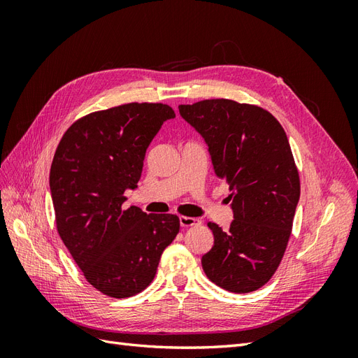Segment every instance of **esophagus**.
Segmentation results:
<instances>
[{"instance_id": "1", "label": "esophagus", "mask_w": 358, "mask_h": 358, "mask_svg": "<svg viewBox=\"0 0 358 358\" xmlns=\"http://www.w3.org/2000/svg\"><path fill=\"white\" fill-rule=\"evenodd\" d=\"M179 222H180V227H183V229H188V227L199 225V224H200V220L192 218V216H180Z\"/></svg>"}]
</instances>
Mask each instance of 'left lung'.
Here are the masks:
<instances>
[{"mask_svg":"<svg viewBox=\"0 0 358 358\" xmlns=\"http://www.w3.org/2000/svg\"><path fill=\"white\" fill-rule=\"evenodd\" d=\"M179 113L204 138L215 175L231 191L230 229L208 224L215 241L201 257L204 273L237 294L262 288L284 257L300 199L284 128L262 107L225 99L180 104Z\"/></svg>","mask_w":358,"mask_h":358,"instance_id":"left-lung-1","label":"left lung"}]
</instances>
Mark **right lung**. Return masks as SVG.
<instances>
[{
	"instance_id": "add662e5",
	"label": "right lung",
	"mask_w": 358,
	"mask_h": 358,
	"mask_svg": "<svg viewBox=\"0 0 358 358\" xmlns=\"http://www.w3.org/2000/svg\"><path fill=\"white\" fill-rule=\"evenodd\" d=\"M170 106L129 103L94 112L62 136L49 185L57 229L88 282L125 299L152 282L161 254L179 233L176 215L124 209L125 189H136L146 149Z\"/></svg>"
}]
</instances>
